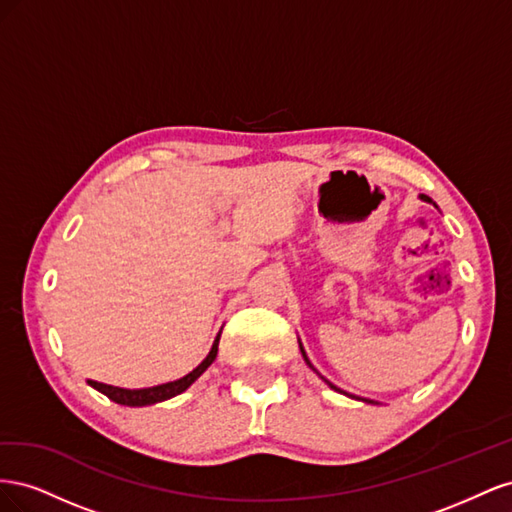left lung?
I'll return each instance as SVG.
<instances>
[{"mask_svg":"<svg viewBox=\"0 0 512 512\" xmlns=\"http://www.w3.org/2000/svg\"><path fill=\"white\" fill-rule=\"evenodd\" d=\"M418 198H421V200H425V203H431L433 207H438V205H436V203H433V200H431L429 196H425V194H421V196H418ZM299 348H301V354H303V361H305V363H307L309 367H312V369H314V365H312V363H309V359H307V354H305V348H303V344H301V339H299ZM314 371H316V369H314ZM316 374H318V371H316ZM318 376H320V374H318ZM320 378H322V376H320ZM322 380H324V378H322ZM324 382H327V384L331 386V389H333V391H337V393H344V395H348V397H352V399H359V401H365V404H376V401H371V399H363V397H354V395H350V393H346V391H342V389H337V386H335V384H331L329 380H324Z\"/></svg>","mask_w":512,"mask_h":512,"instance_id":"1","label":"left lung"}]
</instances>
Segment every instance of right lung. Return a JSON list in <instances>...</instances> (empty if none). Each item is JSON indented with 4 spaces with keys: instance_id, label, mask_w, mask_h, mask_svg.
<instances>
[{
    "instance_id": "add662e5",
    "label": "right lung",
    "mask_w": 512,
    "mask_h": 512,
    "mask_svg": "<svg viewBox=\"0 0 512 512\" xmlns=\"http://www.w3.org/2000/svg\"><path fill=\"white\" fill-rule=\"evenodd\" d=\"M220 335L215 337V342L209 350V354L205 356V361L200 363L196 369H192L190 374H185L179 380L173 382H166V384H158V386H147V389H121V386H111V384H102L96 380H89V386H94L96 391H100L102 395H106L115 404L121 406H130V408H141V406H153V404H160V401H166L175 395H181L183 391H188L190 386L205 374L207 367L215 361V356H218V346H220Z\"/></svg>"
}]
</instances>
